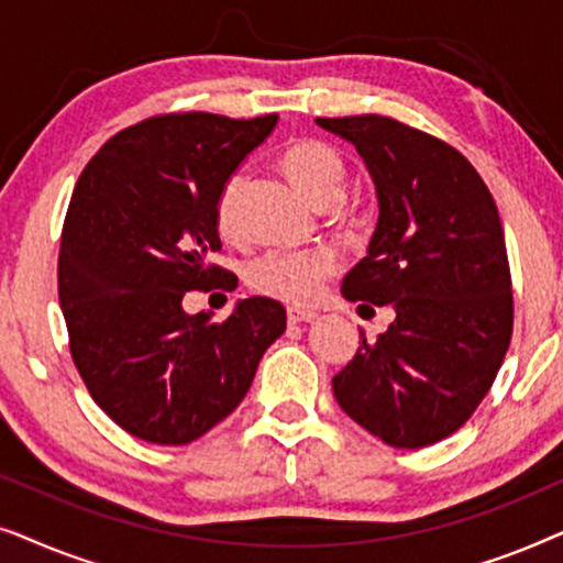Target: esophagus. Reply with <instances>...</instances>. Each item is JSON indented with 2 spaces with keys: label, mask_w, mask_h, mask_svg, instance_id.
<instances>
[{
  "label": "esophagus",
  "mask_w": 563,
  "mask_h": 563,
  "mask_svg": "<svg viewBox=\"0 0 563 563\" xmlns=\"http://www.w3.org/2000/svg\"><path fill=\"white\" fill-rule=\"evenodd\" d=\"M318 318V312L314 310H305V307H287V320L291 325H299V322H312Z\"/></svg>",
  "instance_id": "esophagus-1"
}]
</instances>
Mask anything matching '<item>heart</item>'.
Instances as JSON below:
<instances>
[{
  "label": "heart",
  "instance_id": "b5f03b06",
  "mask_svg": "<svg viewBox=\"0 0 563 563\" xmlns=\"http://www.w3.org/2000/svg\"><path fill=\"white\" fill-rule=\"evenodd\" d=\"M284 172L305 191L312 205L338 207L345 199L349 172L333 145L312 141H295L282 153ZM243 189V176L233 174L220 189L214 205V225L220 235H238V197ZM338 268L335 253L330 251H268L266 256L251 261L245 282L253 291L268 297L287 299V302H310L325 287L328 276Z\"/></svg>",
  "mask_w": 563,
  "mask_h": 563
}]
</instances>
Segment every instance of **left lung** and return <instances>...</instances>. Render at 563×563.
<instances>
[{"mask_svg":"<svg viewBox=\"0 0 563 563\" xmlns=\"http://www.w3.org/2000/svg\"><path fill=\"white\" fill-rule=\"evenodd\" d=\"M314 122L358 151L379 199L366 258L345 274L343 297L395 310L376 341L361 330L333 395L384 443L422 449L472 418L510 345L497 205L476 168L433 135L382 114Z\"/></svg>","mask_w":563,"mask_h":563,"instance_id":"left-lung-1","label":"left lung"}]
</instances>
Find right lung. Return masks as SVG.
<instances>
[{
    "mask_svg": "<svg viewBox=\"0 0 563 563\" xmlns=\"http://www.w3.org/2000/svg\"><path fill=\"white\" fill-rule=\"evenodd\" d=\"M276 114H164L110 137L76 181L58 256L71 356L95 402L130 435L184 445L225 420L287 330L268 297L238 299L225 322L184 295L228 272L214 205ZM225 287V284H222Z\"/></svg>",
    "mask_w": 563,
    "mask_h": 563,
    "instance_id": "add662e5",
    "label": "right lung"
}]
</instances>
